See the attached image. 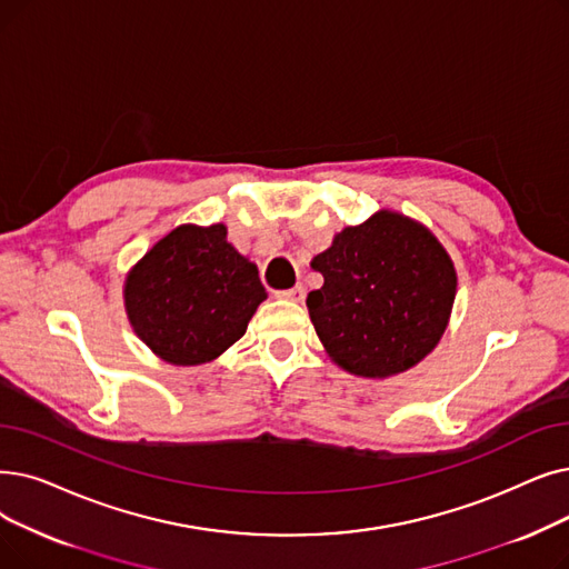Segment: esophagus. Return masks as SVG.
Here are the masks:
<instances>
[{"mask_svg": "<svg viewBox=\"0 0 569 569\" xmlns=\"http://www.w3.org/2000/svg\"><path fill=\"white\" fill-rule=\"evenodd\" d=\"M277 298L288 300V302H305V298H307V290H305V286H302V283H298V286H292V288H288V290L277 292Z\"/></svg>", "mask_w": 569, "mask_h": 569, "instance_id": "34e87169", "label": "esophagus"}]
</instances>
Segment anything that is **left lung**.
I'll list each match as a JSON object with an SVG mask.
<instances>
[{
  "label": "left lung",
  "instance_id": "left-lung-1",
  "mask_svg": "<svg viewBox=\"0 0 569 569\" xmlns=\"http://www.w3.org/2000/svg\"><path fill=\"white\" fill-rule=\"evenodd\" d=\"M311 267L323 286L307 298L328 356L346 372L386 379L421 362L447 330L456 267L416 220L379 211L343 228Z\"/></svg>",
  "mask_w": 569,
  "mask_h": 569
}]
</instances>
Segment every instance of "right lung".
<instances>
[{"instance_id":"1","label":"right lung","mask_w":569,"mask_h":569,"mask_svg":"<svg viewBox=\"0 0 569 569\" xmlns=\"http://www.w3.org/2000/svg\"><path fill=\"white\" fill-rule=\"evenodd\" d=\"M137 337L171 365H202L243 337L262 300L258 267L228 243V228L179 226L126 279Z\"/></svg>"}]
</instances>
